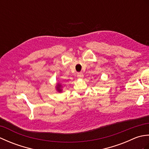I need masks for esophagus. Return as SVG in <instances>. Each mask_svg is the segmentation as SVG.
Masks as SVG:
<instances>
[{"label":"esophagus","instance_id":"1","mask_svg":"<svg viewBox=\"0 0 149 149\" xmlns=\"http://www.w3.org/2000/svg\"><path fill=\"white\" fill-rule=\"evenodd\" d=\"M83 77H84V75H83V73H82V72L77 73V77L78 78L82 79V78H83Z\"/></svg>","mask_w":149,"mask_h":149}]
</instances>
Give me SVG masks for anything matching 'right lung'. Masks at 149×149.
<instances>
[{"mask_svg":"<svg viewBox=\"0 0 149 149\" xmlns=\"http://www.w3.org/2000/svg\"><path fill=\"white\" fill-rule=\"evenodd\" d=\"M61 86V84H59V85H58V87H57V88H58V90L59 91H61V89H60V87Z\"/></svg>","mask_w":149,"mask_h":149,"instance_id":"1","label":"right lung"}]
</instances>
